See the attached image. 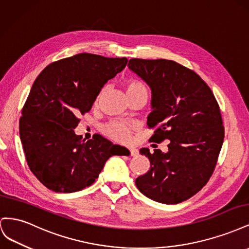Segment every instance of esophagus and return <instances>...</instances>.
<instances>
[{
  "instance_id": "esophagus-1",
  "label": "esophagus",
  "mask_w": 249,
  "mask_h": 249,
  "mask_svg": "<svg viewBox=\"0 0 249 249\" xmlns=\"http://www.w3.org/2000/svg\"><path fill=\"white\" fill-rule=\"evenodd\" d=\"M129 152H130L131 156H137L138 155V149L137 148L131 147V148H129Z\"/></svg>"
}]
</instances>
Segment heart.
<instances>
[{"label": "heart", "mask_w": 249, "mask_h": 249, "mask_svg": "<svg viewBox=\"0 0 249 249\" xmlns=\"http://www.w3.org/2000/svg\"><path fill=\"white\" fill-rule=\"evenodd\" d=\"M105 89L103 88L99 95H97V101H99L100 97L104 94ZM126 93L131 92H144L147 94V89L146 87L142 84L141 82L132 80L126 83L125 85ZM135 129V125L131 123L124 122V120H112V122L108 123L103 126V132L105 135H107L108 137L111 139L115 140L117 142H127L130 141L132 132Z\"/></svg>", "instance_id": "heart-1"}]
</instances>
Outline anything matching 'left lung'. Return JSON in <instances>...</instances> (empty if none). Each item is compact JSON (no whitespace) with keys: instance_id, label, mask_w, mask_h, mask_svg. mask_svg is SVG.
<instances>
[{"instance_id":"obj_1","label":"left lung","mask_w":249,"mask_h":249,"mask_svg":"<svg viewBox=\"0 0 249 249\" xmlns=\"http://www.w3.org/2000/svg\"><path fill=\"white\" fill-rule=\"evenodd\" d=\"M127 66L152 90L147 125L157 129L149 140H169L166 153L140 149L150 168L135 183L155 201L187 200L208 183L220 153L224 127L218 103L196 72L172 60L134 58Z\"/></svg>"}]
</instances>
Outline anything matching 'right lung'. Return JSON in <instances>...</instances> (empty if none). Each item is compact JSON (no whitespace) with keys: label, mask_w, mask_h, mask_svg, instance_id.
I'll return each mask as SVG.
<instances>
[{"label":"right lung","mask_w":249,"mask_h":249,"mask_svg":"<svg viewBox=\"0 0 249 249\" xmlns=\"http://www.w3.org/2000/svg\"><path fill=\"white\" fill-rule=\"evenodd\" d=\"M127 61L81 53L51 63L36 78L21 111L19 135L30 169L49 189H84L111 156L124 154L126 148L99 135L85 141L73 130Z\"/></svg>","instance_id":"add662e5"}]
</instances>
